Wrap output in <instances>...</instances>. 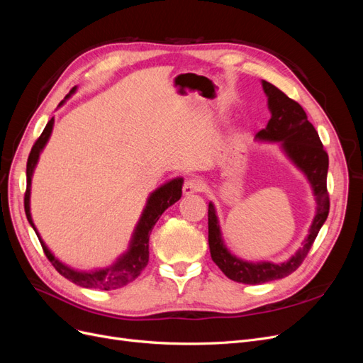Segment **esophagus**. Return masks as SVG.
I'll list each match as a JSON object with an SVG mask.
<instances>
[{
    "label": "esophagus",
    "mask_w": 363,
    "mask_h": 363,
    "mask_svg": "<svg viewBox=\"0 0 363 363\" xmlns=\"http://www.w3.org/2000/svg\"><path fill=\"white\" fill-rule=\"evenodd\" d=\"M203 189H204V183L200 179H189V180H186L183 184L184 195H192L196 192H201Z\"/></svg>",
    "instance_id": "obj_1"
}]
</instances>
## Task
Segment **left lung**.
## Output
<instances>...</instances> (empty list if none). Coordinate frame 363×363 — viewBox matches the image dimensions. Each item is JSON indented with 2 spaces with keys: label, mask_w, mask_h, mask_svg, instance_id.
<instances>
[{
  "label": "left lung",
  "mask_w": 363,
  "mask_h": 363,
  "mask_svg": "<svg viewBox=\"0 0 363 363\" xmlns=\"http://www.w3.org/2000/svg\"><path fill=\"white\" fill-rule=\"evenodd\" d=\"M263 92L268 96L271 119L268 125L256 135L259 140L280 142V147L291 162L309 180L316 201V211L309 235L303 240V247L295 255L280 263L248 262L239 259L230 251L223 239L221 227L216 216L215 206L208 203V248L212 260L230 280L245 284H260L289 276L298 268L309 252L315 238L320 233L328 216L327 171L328 156L318 136V131L309 123L303 107L283 94L279 87L262 80Z\"/></svg>",
  "instance_id": "obj_1"
}]
</instances>
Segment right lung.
I'll return each mask as SVG.
<instances>
[{
    "instance_id": "right-lung-1",
    "label": "right lung",
    "mask_w": 363,
    "mask_h": 363,
    "mask_svg": "<svg viewBox=\"0 0 363 363\" xmlns=\"http://www.w3.org/2000/svg\"><path fill=\"white\" fill-rule=\"evenodd\" d=\"M74 92H75V87H72V91L67 96H65V100L59 106H62L65 101H67ZM52 125H54V118H51L48 121V124L45 125V128H43L42 135L35 142V145H33L28 160H27V191H26V196H24V208H26V215H27L28 223L33 227V230L36 232V235L39 238V242L43 248V252H45V256L52 263V267L56 268L65 279H68L69 281L79 284V286H83V288H92V289H101V291L123 288V286H125V284L138 279L142 269L147 267L148 257H150L148 240H150L151 230L159 221L162 213L167 211L169 206H172L174 203H177L180 200L183 179L182 177L172 179L164 184H162L160 188H157L155 192L150 194L144 211H142V215L133 230V235H131L127 251L124 252V255H121L111 267L103 268V269H94V271L74 269L68 265H65L63 262H60L50 251V248L45 245L40 235L38 233V228H36L35 223H33V218L30 213V191H31L33 172H35V168H36L43 147L47 145V142L51 136Z\"/></svg>"
}]
</instances>
